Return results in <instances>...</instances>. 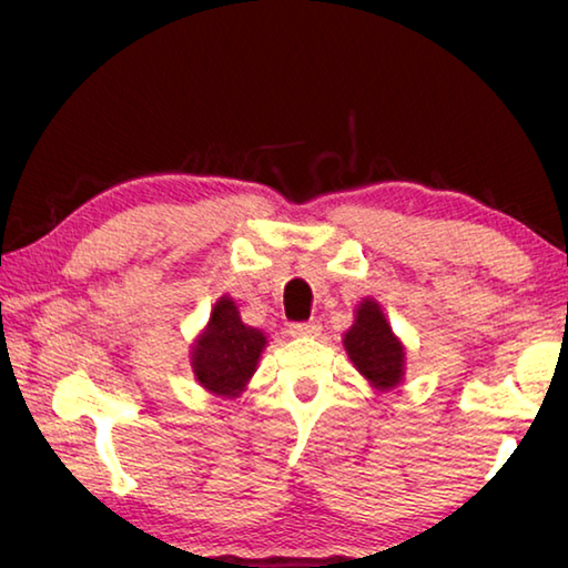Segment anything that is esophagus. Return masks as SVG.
Returning a JSON list of instances; mask_svg holds the SVG:
<instances>
[{
  "mask_svg": "<svg viewBox=\"0 0 568 568\" xmlns=\"http://www.w3.org/2000/svg\"><path fill=\"white\" fill-rule=\"evenodd\" d=\"M321 331H323V325L318 321L287 325V333H291L293 338H315V335H321Z\"/></svg>",
  "mask_w": 568,
  "mask_h": 568,
  "instance_id": "obj_1",
  "label": "esophagus"
}]
</instances>
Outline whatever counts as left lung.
<instances>
[{
  "label": "left lung",
  "mask_w": 568,
  "mask_h": 568,
  "mask_svg": "<svg viewBox=\"0 0 568 568\" xmlns=\"http://www.w3.org/2000/svg\"><path fill=\"white\" fill-rule=\"evenodd\" d=\"M348 358L353 361L355 371L378 390L396 388L403 381V365H406V353L403 343L393 335L390 323L383 315L381 305L373 297H365L355 311V323L343 338Z\"/></svg>",
  "instance_id": "left-lung-1"
}]
</instances>
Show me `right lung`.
I'll return each mask as SVG.
<instances>
[{
    "label": "right lung",
    "instance_id": "obj_1",
    "mask_svg": "<svg viewBox=\"0 0 568 568\" xmlns=\"http://www.w3.org/2000/svg\"><path fill=\"white\" fill-rule=\"evenodd\" d=\"M265 343L263 331L245 325L233 297L223 295L210 313L207 328L192 345V373L205 390L237 398L253 378Z\"/></svg>",
    "mask_w": 568,
    "mask_h": 568
}]
</instances>
